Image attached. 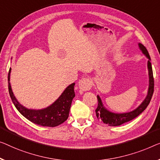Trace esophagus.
<instances>
[{
  "label": "esophagus",
  "instance_id": "esophagus-1",
  "mask_svg": "<svg viewBox=\"0 0 160 160\" xmlns=\"http://www.w3.org/2000/svg\"><path fill=\"white\" fill-rule=\"evenodd\" d=\"M92 81L90 80L89 78H86L81 79L79 81V84H78L79 89L81 92L89 90L90 88H92Z\"/></svg>",
  "mask_w": 160,
  "mask_h": 160
}]
</instances>
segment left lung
<instances>
[{
  "label": "left lung",
  "mask_w": 160,
  "mask_h": 160,
  "mask_svg": "<svg viewBox=\"0 0 160 160\" xmlns=\"http://www.w3.org/2000/svg\"><path fill=\"white\" fill-rule=\"evenodd\" d=\"M139 49H141L142 53L146 56L147 58L149 59L148 62H147V67H148V71H149V89L148 92H147V97L145 98L144 101L142 102L141 105L135 109L128 113H112L105 108L102 103L101 98L99 97V95H97L98 98V107L95 110V113H96V116L99 120H101L104 123L108 124V126H120L123 123L128 121H130L133 120V118L137 117L139 114H141L145 109L147 108V107L148 106V105L150 103L151 101L152 95L154 92V77H153V72H152V64L150 62V56L149 54V52L147 51L144 45L141 43H139Z\"/></svg>",
  "instance_id": "left-lung-1"
}]
</instances>
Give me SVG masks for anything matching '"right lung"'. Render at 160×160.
<instances>
[{"mask_svg":"<svg viewBox=\"0 0 160 160\" xmlns=\"http://www.w3.org/2000/svg\"><path fill=\"white\" fill-rule=\"evenodd\" d=\"M11 70V68L9 69L8 75L9 95L14 106L21 115L32 123L42 126L54 127L65 122L69 116L72 99L75 96L74 90L75 83H72L66 88L58 99L47 108L41 110L28 109L19 103L14 96L10 84Z\"/></svg>","mask_w":160,"mask_h":160,"instance_id":"add662e5","label":"right lung"}]
</instances>
